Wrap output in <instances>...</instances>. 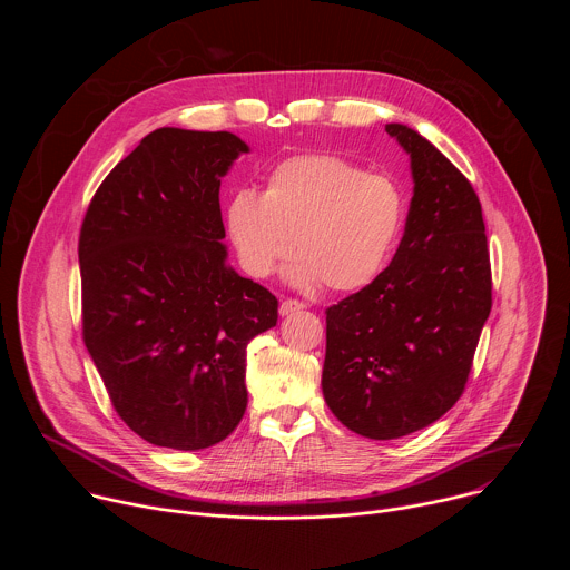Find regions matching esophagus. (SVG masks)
Returning a JSON list of instances; mask_svg holds the SVG:
<instances>
[{
  "mask_svg": "<svg viewBox=\"0 0 570 570\" xmlns=\"http://www.w3.org/2000/svg\"><path fill=\"white\" fill-rule=\"evenodd\" d=\"M306 304L299 299H282L279 304V315H293L295 311H302Z\"/></svg>",
  "mask_w": 570,
  "mask_h": 570,
  "instance_id": "esophagus-1",
  "label": "esophagus"
}]
</instances>
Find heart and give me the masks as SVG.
I'll use <instances>...</instances> for the list:
<instances>
[{
	"label": "heart",
	"instance_id": "obj_1",
	"mask_svg": "<svg viewBox=\"0 0 570 570\" xmlns=\"http://www.w3.org/2000/svg\"><path fill=\"white\" fill-rule=\"evenodd\" d=\"M403 223L405 196L392 178L330 153L286 157L268 171L262 194L236 189L225 205L229 246L250 277L273 275L297 246L288 282H324L338 293L379 277Z\"/></svg>",
	"mask_w": 570,
	"mask_h": 570
}]
</instances>
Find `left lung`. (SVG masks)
<instances>
[{
	"instance_id": "left-lung-1",
	"label": "left lung",
	"mask_w": 570,
	"mask_h": 570,
	"mask_svg": "<svg viewBox=\"0 0 570 570\" xmlns=\"http://www.w3.org/2000/svg\"><path fill=\"white\" fill-rule=\"evenodd\" d=\"M385 132L411 157V209L390 266L327 308L322 367L330 411L370 440L422 431L453 409L492 311L473 187L417 130Z\"/></svg>"
}]
</instances>
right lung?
I'll list each match as a JSON object with an SVG mask.
<instances>
[{
    "label": "right lung",
    "instance_id": "add662e5",
    "mask_svg": "<svg viewBox=\"0 0 570 570\" xmlns=\"http://www.w3.org/2000/svg\"><path fill=\"white\" fill-rule=\"evenodd\" d=\"M250 146L157 128L95 194L78 240L83 341L119 417L155 446L225 440L248 405V343L277 297L227 264L220 178Z\"/></svg>",
    "mask_w": 570,
    "mask_h": 570
}]
</instances>
